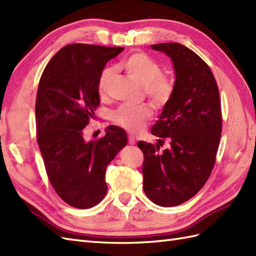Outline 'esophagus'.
Segmentation results:
<instances>
[{
	"label": "esophagus",
	"instance_id": "esophagus-1",
	"mask_svg": "<svg viewBox=\"0 0 256 256\" xmlns=\"http://www.w3.org/2000/svg\"><path fill=\"white\" fill-rule=\"evenodd\" d=\"M128 142L130 145H135L136 144V140H135V138H133V136H128Z\"/></svg>",
	"mask_w": 256,
	"mask_h": 256
}]
</instances>
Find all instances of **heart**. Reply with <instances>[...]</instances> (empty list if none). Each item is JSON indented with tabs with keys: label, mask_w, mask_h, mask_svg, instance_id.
Instances as JSON below:
<instances>
[{
	"label": "heart",
	"mask_w": 256,
	"mask_h": 256,
	"mask_svg": "<svg viewBox=\"0 0 256 256\" xmlns=\"http://www.w3.org/2000/svg\"><path fill=\"white\" fill-rule=\"evenodd\" d=\"M120 68L128 75L133 77L144 87V92L154 102L164 104L167 102L174 92V82L169 77L162 74V68L150 56L142 52H133L120 62ZM114 75V70L106 68L100 73L98 80V92L104 94L108 90L109 82ZM152 108L148 104L122 106L114 114V121L130 132L136 133L150 118Z\"/></svg>",
	"instance_id": "1"
}]
</instances>
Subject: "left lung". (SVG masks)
<instances>
[{"label": "left lung", "instance_id": "8db88e82", "mask_svg": "<svg viewBox=\"0 0 256 256\" xmlns=\"http://www.w3.org/2000/svg\"><path fill=\"white\" fill-rule=\"evenodd\" d=\"M170 58L174 85L152 134L158 142H138L144 154L142 188L152 203L180 205L204 186L215 164L222 135V106L212 70L195 52L178 42L150 46ZM170 147L160 150L163 140Z\"/></svg>", "mask_w": 256, "mask_h": 256}]
</instances>
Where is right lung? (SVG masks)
<instances>
[{
  "mask_svg": "<svg viewBox=\"0 0 256 256\" xmlns=\"http://www.w3.org/2000/svg\"><path fill=\"white\" fill-rule=\"evenodd\" d=\"M122 46L73 44L46 66L36 99L37 140L48 178L68 205L86 210L106 193V169L128 144L126 132L110 126L104 138L86 140L84 130L100 98L98 80Z\"/></svg>",
  "mask_w": 256,
  "mask_h": 256,
  "instance_id": "1",
  "label": "right lung"
}]
</instances>
